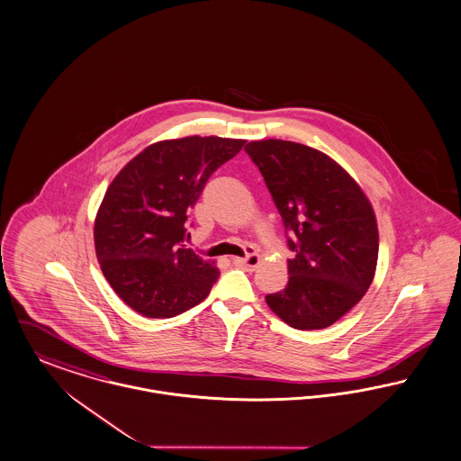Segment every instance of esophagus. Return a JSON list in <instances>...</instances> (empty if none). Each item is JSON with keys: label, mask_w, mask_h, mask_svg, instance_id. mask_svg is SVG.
Returning a JSON list of instances; mask_svg holds the SVG:
<instances>
[{"label": "esophagus", "mask_w": 461, "mask_h": 461, "mask_svg": "<svg viewBox=\"0 0 461 461\" xmlns=\"http://www.w3.org/2000/svg\"><path fill=\"white\" fill-rule=\"evenodd\" d=\"M259 254H256V252H250L248 254L246 258H233L231 261H233V265H237V267H242V268H246V270H256L258 268V265H259Z\"/></svg>", "instance_id": "obj_1"}]
</instances>
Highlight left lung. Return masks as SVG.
Segmentation results:
<instances>
[{"label": "left lung", "mask_w": 461, "mask_h": 461, "mask_svg": "<svg viewBox=\"0 0 461 461\" xmlns=\"http://www.w3.org/2000/svg\"><path fill=\"white\" fill-rule=\"evenodd\" d=\"M246 152L291 233L289 281L268 307L296 330H322L346 316L374 281L379 231L370 200L335 159L287 140H254Z\"/></svg>", "instance_id": "8db88e82"}]
</instances>
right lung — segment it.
I'll return each instance as SVG.
<instances>
[{
	"label": "right lung",
	"instance_id": "right-lung-1",
	"mask_svg": "<svg viewBox=\"0 0 461 461\" xmlns=\"http://www.w3.org/2000/svg\"><path fill=\"white\" fill-rule=\"evenodd\" d=\"M244 143L198 135L152 143L108 185L95 219L96 258L139 314L174 318L209 296L219 270L182 244L185 221L209 177Z\"/></svg>",
	"mask_w": 461,
	"mask_h": 461
}]
</instances>
